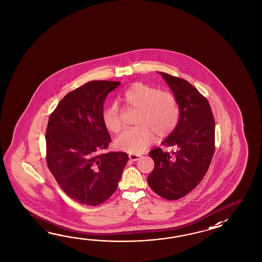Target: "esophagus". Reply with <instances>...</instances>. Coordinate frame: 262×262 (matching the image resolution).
I'll use <instances>...</instances> for the list:
<instances>
[{"label":"esophagus","mask_w":262,"mask_h":262,"mask_svg":"<svg viewBox=\"0 0 262 262\" xmlns=\"http://www.w3.org/2000/svg\"><path fill=\"white\" fill-rule=\"evenodd\" d=\"M129 159L131 161H138L139 159V156H137V155H129Z\"/></svg>","instance_id":"obj_1"}]
</instances>
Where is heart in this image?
I'll return each instance as SVG.
<instances>
[{"label":"heart","mask_w":262,"mask_h":262,"mask_svg":"<svg viewBox=\"0 0 262 262\" xmlns=\"http://www.w3.org/2000/svg\"><path fill=\"white\" fill-rule=\"evenodd\" d=\"M125 106L138 110L137 127L124 130L115 140L119 150L132 155L143 152L158 138H165L178 123L180 107L175 96L160 92L148 84L136 82L123 93ZM104 125L110 132L118 133L122 128V119L116 105L106 107L102 115Z\"/></svg>","instance_id":"obj_1"}]
</instances>
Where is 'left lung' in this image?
<instances>
[{
	"instance_id": "8db88e82",
	"label": "left lung",
	"mask_w": 262,
	"mask_h": 262,
	"mask_svg": "<svg viewBox=\"0 0 262 262\" xmlns=\"http://www.w3.org/2000/svg\"><path fill=\"white\" fill-rule=\"evenodd\" d=\"M178 102L180 116L175 129L162 141L176 150L156 148L149 152L155 168L148 184L157 195L174 201L187 195L205 176L214 154L215 124L206 98L184 78L159 72Z\"/></svg>"
}]
</instances>
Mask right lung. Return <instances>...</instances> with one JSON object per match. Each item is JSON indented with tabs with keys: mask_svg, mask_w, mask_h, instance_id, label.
<instances>
[{
	"mask_svg": "<svg viewBox=\"0 0 262 262\" xmlns=\"http://www.w3.org/2000/svg\"><path fill=\"white\" fill-rule=\"evenodd\" d=\"M120 84L87 82L68 93L49 119L48 167L61 190L84 205H99L112 195L128 161L123 151L102 152L112 140L103 123V106Z\"/></svg>",
	"mask_w": 262,
	"mask_h": 262,
	"instance_id": "add662e5",
	"label": "right lung"
}]
</instances>
